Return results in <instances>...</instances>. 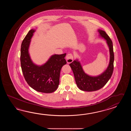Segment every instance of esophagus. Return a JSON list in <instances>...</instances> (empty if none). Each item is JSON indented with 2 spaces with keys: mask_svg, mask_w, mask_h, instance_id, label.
I'll list each match as a JSON object with an SVG mask.
<instances>
[{
  "mask_svg": "<svg viewBox=\"0 0 131 131\" xmlns=\"http://www.w3.org/2000/svg\"><path fill=\"white\" fill-rule=\"evenodd\" d=\"M67 63L69 64L72 63L73 60V56L72 53H69L66 56Z\"/></svg>",
  "mask_w": 131,
  "mask_h": 131,
  "instance_id": "34e87169",
  "label": "esophagus"
}]
</instances>
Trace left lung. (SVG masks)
I'll return each instance as SVG.
<instances>
[{"label":"left lung","mask_w":131,"mask_h":131,"mask_svg":"<svg viewBox=\"0 0 131 131\" xmlns=\"http://www.w3.org/2000/svg\"><path fill=\"white\" fill-rule=\"evenodd\" d=\"M98 32L101 36L106 40L110 49V60L106 71L98 76L92 77L84 72L80 63L77 60L69 64L73 72L76 83L79 89L82 91L91 92L102 89L111 78L113 72L114 55L112 42L104 31L98 30Z\"/></svg>","instance_id":"obj_1"}]
</instances>
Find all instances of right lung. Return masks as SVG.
<instances>
[{
    "label": "right lung",
    "mask_w": 131,
    "mask_h": 131,
    "mask_svg": "<svg viewBox=\"0 0 131 131\" xmlns=\"http://www.w3.org/2000/svg\"><path fill=\"white\" fill-rule=\"evenodd\" d=\"M35 30L29 31L21 45L20 64L25 80L29 86L38 92L50 93L57 90L59 84L62 67L67 64L66 53L54 55L45 64L38 66L31 60L28 53L30 39Z\"/></svg>",
    "instance_id": "right-lung-1"
}]
</instances>
